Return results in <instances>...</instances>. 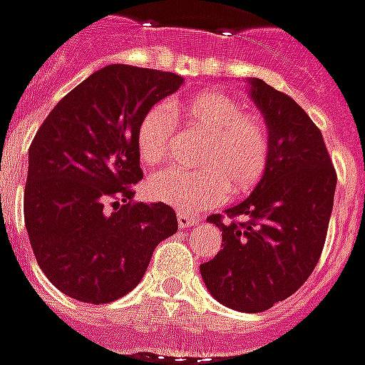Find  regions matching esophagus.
Wrapping results in <instances>:
<instances>
[{
    "label": "esophagus",
    "instance_id": "esophagus-1",
    "mask_svg": "<svg viewBox=\"0 0 365 365\" xmlns=\"http://www.w3.org/2000/svg\"><path fill=\"white\" fill-rule=\"evenodd\" d=\"M177 220H178V226H180V228H190V226L198 225L197 216H188V215H185V212H178Z\"/></svg>",
    "mask_w": 365,
    "mask_h": 365
}]
</instances>
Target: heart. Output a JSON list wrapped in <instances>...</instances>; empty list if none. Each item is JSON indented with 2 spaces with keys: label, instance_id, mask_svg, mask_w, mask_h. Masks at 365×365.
Returning a JSON list of instances; mask_svg holds the SVG:
<instances>
[{
  "label": "heart",
  "instance_id": "heart-1",
  "mask_svg": "<svg viewBox=\"0 0 365 365\" xmlns=\"http://www.w3.org/2000/svg\"><path fill=\"white\" fill-rule=\"evenodd\" d=\"M185 119L205 133L198 145L200 168H168L149 180L155 200L170 205L185 215L215 207L232 192L252 188L268 165V133L262 120L245 115L242 107L222 93L202 91L187 101L173 105ZM173 135V110L155 105L139 123L137 149L150 167L163 165L168 157Z\"/></svg>",
  "mask_w": 365,
  "mask_h": 365
}]
</instances>
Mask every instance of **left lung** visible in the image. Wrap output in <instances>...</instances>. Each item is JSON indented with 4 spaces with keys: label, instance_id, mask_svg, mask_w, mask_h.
<instances>
[{
    "label": "left lung",
    "instance_id": "left-lung-1",
    "mask_svg": "<svg viewBox=\"0 0 365 365\" xmlns=\"http://www.w3.org/2000/svg\"><path fill=\"white\" fill-rule=\"evenodd\" d=\"M250 97L268 129V165L256 188L208 216L222 230V250L200 264L208 292L238 312H264L292 296L320 260L330 222L336 170L320 129L308 113L262 79L250 77ZM242 215V223L235 221Z\"/></svg>",
    "mask_w": 365,
    "mask_h": 365
}]
</instances>
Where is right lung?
<instances>
[{
    "mask_svg": "<svg viewBox=\"0 0 365 365\" xmlns=\"http://www.w3.org/2000/svg\"><path fill=\"white\" fill-rule=\"evenodd\" d=\"M182 77L133 65L89 75L47 115L29 147L25 228L35 260L69 298L107 304L129 294L177 232L165 202H133L143 178V115Z\"/></svg>",
    "mask_w": 365,
    "mask_h": 365,
    "instance_id": "right-lung-1",
    "label": "right lung"
}]
</instances>
